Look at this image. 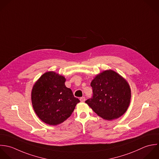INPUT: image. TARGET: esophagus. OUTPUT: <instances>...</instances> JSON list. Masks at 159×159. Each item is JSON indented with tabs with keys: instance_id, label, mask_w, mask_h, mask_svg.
<instances>
[{
	"instance_id": "1",
	"label": "esophagus",
	"mask_w": 159,
	"mask_h": 159,
	"mask_svg": "<svg viewBox=\"0 0 159 159\" xmlns=\"http://www.w3.org/2000/svg\"><path fill=\"white\" fill-rule=\"evenodd\" d=\"M80 100L81 102H84L85 101V97H81L80 98Z\"/></svg>"
}]
</instances>
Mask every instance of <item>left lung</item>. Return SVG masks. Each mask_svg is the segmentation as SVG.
<instances>
[{
    "label": "left lung",
    "instance_id": "8db88e82",
    "mask_svg": "<svg viewBox=\"0 0 159 159\" xmlns=\"http://www.w3.org/2000/svg\"><path fill=\"white\" fill-rule=\"evenodd\" d=\"M93 97L85 103L104 120H113L123 115L131 102V91L127 80L116 72L104 70L92 80Z\"/></svg>",
    "mask_w": 159,
    "mask_h": 159
}]
</instances>
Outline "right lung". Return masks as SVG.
<instances>
[{
    "mask_svg": "<svg viewBox=\"0 0 159 159\" xmlns=\"http://www.w3.org/2000/svg\"><path fill=\"white\" fill-rule=\"evenodd\" d=\"M66 78L53 71L43 74L31 90L33 108L38 118L46 124L56 126L72 115L80 100L65 85Z\"/></svg>",
    "mask_w": 159,
    "mask_h": 159,
    "instance_id": "right-lung-1",
    "label": "right lung"
}]
</instances>
